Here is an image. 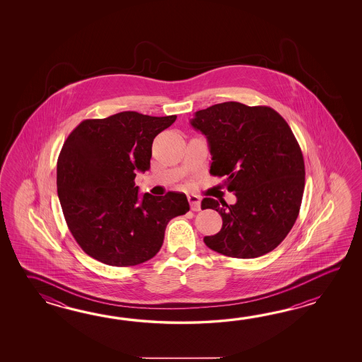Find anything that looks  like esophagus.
<instances>
[{"label":"esophagus","instance_id":"esophagus-1","mask_svg":"<svg viewBox=\"0 0 362 362\" xmlns=\"http://www.w3.org/2000/svg\"><path fill=\"white\" fill-rule=\"evenodd\" d=\"M187 200H189V203H190V208H192V211H199L200 198L198 195L190 194V195H187Z\"/></svg>","mask_w":362,"mask_h":362}]
</instances>
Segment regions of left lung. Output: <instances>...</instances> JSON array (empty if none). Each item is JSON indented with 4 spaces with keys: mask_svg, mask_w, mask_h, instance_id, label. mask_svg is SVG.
Segmentation results:
<instances>
[{
    "mask_svg": "<svg viewBox=\"0 0 362 362\" xmlns=\"http://www.w3.org/2000/svg\"><path fill=\"white\" fill-rule=\"evenodd\" d=\"M192 127L207 137L212 176H226L237 203L204 198L202 209L223 217V228L204 243L218 254L254 259L273 251L299 215L305 167L285 119L268 106L217 103L195 112Z\"/></svg>",
    "mask_w": 362,
    "mask_h": 362,
    "instance_id": "obj_1",
    "label": "left lung"
}]
</instances>
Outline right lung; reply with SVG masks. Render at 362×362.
I'll return each instance as SVG.
<instances>
[{"label": "right lung", "mask_w": 362, "mask_h": 362, "mask_svg": "<svg viewBox=\"0 0 362 362\" xmlns=\"http://www.w3.org/2000/svg\"><path fill=\"white\" fill-rule=\"evenodd\" d=\"M176 115L124 111L88 119L69 133L57 163L66 223L85 254L111 267H132L159 252L167 223L190 207L184 192L164 197L134 186L150 168L153 141Z\"/></svg>", "instance_id": "right-lung-1"}]
</instances>
